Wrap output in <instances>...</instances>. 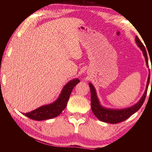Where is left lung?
Listing matches in <instances>:
<instances>
[{"label":"left lung","mask_w":152,"mask_h":152,"mask_svg":"<svg viewBox=\"0 0 152 152\" xmlns=\"http://www.w3.org/2000/svg\"><path fill=\"white\" fill-rule=\"evenodd\" d=\"M135 42L140 48L141 51H143V56L145 57L146 65L149 67L148 65V55L145 47L141 43V41L139 39L137 36L135 37ZM152 71V69H151ZM150 72L149 73L148 78L147 81V85H146L145 91L144 92L142 97L141 98L140 101L138 102L135 104L133 106L126 108V109H107V108L103 107L101 105L99 102V100L98 99L96 92L95 90L94 86L92 85L91 83H89V86L91 88V109L92 112H93L94 115L96 116L98 119L101 121H103L105 123H111V124H115V123H118L120 122H122L123 121L127 119L130 116H132L133 114H134L135 112L140 109L141 107L142 106L143 104L144 101H145L146 94H147V91L149 86V83H150ZM152 84V81H151Z\"/></svg>","instance_id":"8db88e82"}]
</instances>
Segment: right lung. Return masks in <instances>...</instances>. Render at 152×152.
<instances>
[{"instance_id": "right-lung-1", "label": "right lung", "mask_w": 152, "mask_h": 152, "mask_svg": "<svg viewBox=\"0 0 152 152\" xmlns=\"http://www.w3.org/2000/svg\"><path fill=\"white\" fill-rule=\"evenodd\" d=\"M79 82L80 80L78 78L72 80L64 86L61 94L55 102L50 104L43 105L32 111L23 114L31 119L36 121L50 119L58 117L65 109L72 91Z\"/></svg>"}]
</instances>
